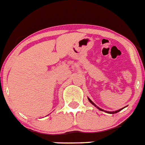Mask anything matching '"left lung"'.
I'll return each mask as SVG.
<instances>
[{"instance_id":"obj_1","label":"left lung","mask_w":145,"mask_h":145,"mask_svg":"<svg viewBox=\"0 0 145 145\" xmlns=\"http://www.w3.org/2000/svg\"><path fill=\"white\" fill-rule=\"evenodd\" d=\"M88 100H89V102H90V103L92 104V105H93L95 106V107H96V108H98V109H99V110H101V111H105V112L108 113V114H116V113L119 112V111H120V110H121L122 109H123V108H122V109H120V110H115V111H107V110H103V109H101V108H99V107H98V106H96V105H95V104L94 103V102H93V101H92V100H91V99H89V98H88Z\"/></svg>"}]
</instances>
